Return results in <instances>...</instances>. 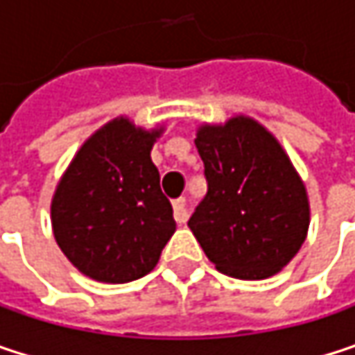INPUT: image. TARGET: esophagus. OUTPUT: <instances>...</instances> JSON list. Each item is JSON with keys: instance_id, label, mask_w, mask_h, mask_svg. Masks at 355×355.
I'll list each match as a JSON object with an SVG mask.
<instances>
[{"instance_id": "esophagus-1", "label": "esophagus", "mask_w": 355, "mask_h": 355, "mask_svg": "<svg viewBox=\"0 0 355 355\" xmlns=\"http://www.w3.org/2000/svg\"><path fill=\"white\" fill-rule=\"evenodd\" d=\"M173 207H175V220H177L178 224H184V222L189 220L187 201H184V199H177V201L173 203Z\"/></svg>"}]
</instances>
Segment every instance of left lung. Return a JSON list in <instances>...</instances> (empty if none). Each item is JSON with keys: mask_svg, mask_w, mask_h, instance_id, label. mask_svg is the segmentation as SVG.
<instances>
[{"mask_svg": "<svg viewBox=\"0 0 355 355\" xmlns=\"http://www.w3.org/2000/svg\"><path fill=\"white\" fill-rule=\"evenodd\" d=\"M207 195L189 220L207 259L236 279L282 271L309 234L306 187L282 144L259 121L234 114L195 137Z\"/></svg>", "mask_w": 355, "mask_h": 355, "instance_id": "8db88e82", "label": "left lung"}]
</instances>
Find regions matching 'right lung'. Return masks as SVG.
I'll use <instances>...</instances> for the list:
<instances>
[{
    "label": "right lung",
    "mask_w": 355,
    "mask_h": 355,
    "mask_svg": "<svg viewBox=\"0 0 355 355\" xmlns=\"http://www.w3.org/2000/svg\"><path fill=\"white\" fill-rule=\"evenodd\" d=\"M164 127L116 116L94 131L59 178L51 201L53 236L84 275L127 284L148 275L177 230L152 148Z\"/></svg>",
    "instance_id": "right-lung-1"
}]
</instances>
